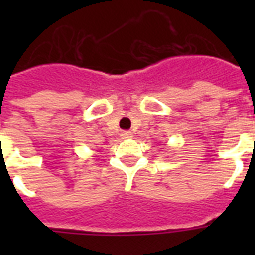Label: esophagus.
<instances>
[{
    "instance_id": "34e87169",
    "label": "esophagus",
    "mask_w": 255,
    "mask_h": 255,
    "mask_svg": "<svg viewBox=\"0 0 255 255\" xmlns=\"http://www.w3.org/2000/svg\"><path fill=\"white\" fill-rule=\"evenodd\" d=\"M129 137H132V133L129 131H124L122 133V139H129Z\"/></svg>"
}]
</instances>
